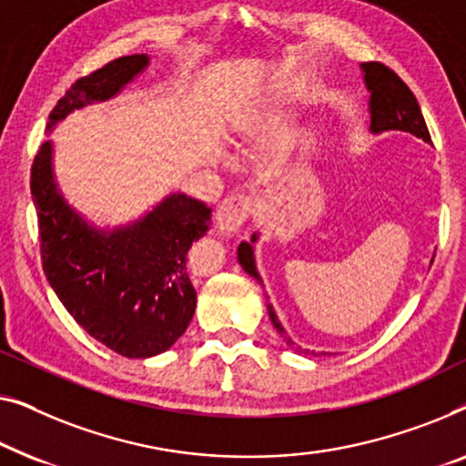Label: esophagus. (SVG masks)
I'll list each match as a JSON object with an SVG mask.
<instances>
[{
  "instance_id": "obj_1",
  "label": "esophagus",
  "mask_w": 466,
  "mask_h": 466,
  "mask_svg": "<svg viewBox=\"0 0 466 466\" xmlns=\"http://www.w3.org/2000/svg\"><path fill=\"white\" fill-rule=\"evenodd\" d=\"M253 196L234 194L221 202L218 208V226L221 234H234L240 230V226L248 219L253 211Z\"/></svg>"
}]
</instances>
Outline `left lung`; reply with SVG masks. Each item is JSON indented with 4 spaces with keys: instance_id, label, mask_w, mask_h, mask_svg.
Here are the masks:
<instances>
[{
    "instance_id": "obj_1",
    "label": "left lung",
    "mask_w": 466,
    "mask_h": 466,
    "mask_svg": "<svg viewBox=\"0 0 466 466\" xmlns=\"http://www.w3.org/2000/svg\"><path fill=\"white\" fill-rule=\"evenodd\" d=\"M365 74V86L370 90V114H371V133H384V130H405L420 139L429 141V128L424 122L420 105H418L416 96L408 88L401 77L386 65L371 61L361 65ZM258 240V234L251 236V242ZM251 242H240L238 245V261L245 268L247 274L253 279H259L258 268H255L253 247ZM268 314H270L272 325L277 327L279 333H285L283 325L279 323V317L274 314L272 306L268 304Z\"/></svg>"
}]
</instances>
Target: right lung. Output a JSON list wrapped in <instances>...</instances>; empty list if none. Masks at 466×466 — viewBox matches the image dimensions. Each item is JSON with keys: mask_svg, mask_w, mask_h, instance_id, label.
<instances>
[{"mask_svg": "<svg viewBox=\"0 0 466 466\" xmlns=\"http://www.w3.org/2000/svg\"><path fill=\"white\" fill-rule=\"evenodd\" d=\"M147 63V55L120 56L76 80L50 111L48 130L74 109L116 96ZM31 194L44 274L76 323L122 357L168 350L194 317L196 289L186 255L207 234L211 208L170 194L135 224L96 230L58 192L50 141L42 143L31 167Z\"/></svg>", "mask_w": 466, "mask_h": 466, "instance_id": "1", "label": "right lung"}]
</instances>
